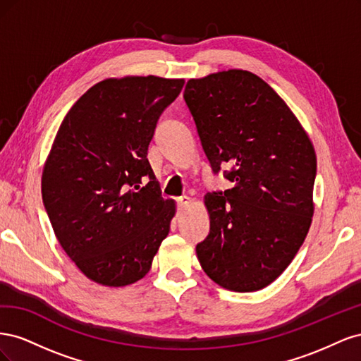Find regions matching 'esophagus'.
Returning <instances> with one entry per match:
<instances>
[{
	"instance_id": "esophagus-1",
	"label": "esophagus",
	"mask_w": 361,
	"mask_h": 361,
	"mask_svg": "<svg viewBox=\"0 0 361 361\" xmlns=\"http://www.w3.org/2000/svg\"><path fill=\"white\" fill-rule=\"evenodd\" d=\"M190 204H191V199L188 197V195H183V197H180V199L178 200L179 209H185V207H188Z\"/></svg>"
}]
</instances>
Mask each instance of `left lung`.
Here are the masks:
<instances>
[{
    "instance_id": "1",
    "label": "left lung",
    "mask_w": 361,
    "mask_h": 361,
    "mask_svg": "<svg viewBox=\"0 0 361 361\" xmlns=\"http://www.w3.org/2000/svg\"><path fill=\"white\" fill-rule=\"evenodd\" d=\"M183 99L214 173L227 164L233 183L204 195L211 231L195 247L200 265L224 289H264L289 267L312 224V141L286 102L248 71L190 80Z\"/></svg>"
}]
</instances>
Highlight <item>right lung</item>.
Returning <instances> with one entry per match:
<instances>
[{
	"label": "right lung",
	"mask_w": 361,
	"mask_h": 361,
	"mask_svg": "<svg viewBox=\"0 0 361 361\" xmlns=\"http://www.w3.org/2000/svg\"><path fill=\"white\" fill-rule=\"evenodd\" d=\"M185 81L108 78L63 118L42 173V199L60 245L82 274L122 288L143 279L176 214L147 159L161 113Z\"/></svg>",
	"instance_id": "obj_1"
}]
</instances>
